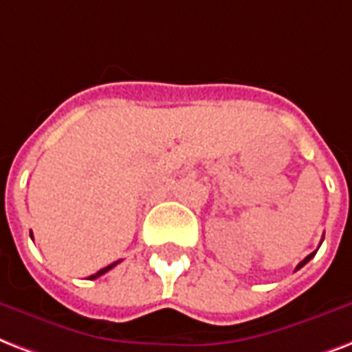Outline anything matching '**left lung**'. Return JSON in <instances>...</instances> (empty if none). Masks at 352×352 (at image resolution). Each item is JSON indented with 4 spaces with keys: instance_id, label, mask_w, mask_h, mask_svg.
I'll return each mask as SVG.
<instances>
[{
    "instance_id": "obj_1",
    "label": "left lung",
    "mask_w": 352,
    "mask_h": 352,
    "mask_svg": "<svg viewBox=\"0 0 352 352\" xmlns=\"http://www.w3.org/2000/svg\"><path fill=\"white\" fill-rule=\"evenodd\" d=\"M314 254H316V251H314V253H310V254H308V256H307V258H305V260H302V262H299V264H297V270H301V267H302V265H305V264H307V262H308V260H312V258H314Z\"/></svg>"
}]
</instances>
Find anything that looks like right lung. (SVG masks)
<instances>
[{
    "label": "right lung",
    "mask_w": 352,
    "mask_h": 352,
    "mask_svg": "<svg viewBox=\"0 0 352 352\" xmlns=\"http://www.w3.org/2000/svg\"><path fill=\"white\" fill-rule=\"evenodd\" d=\"M118 264H120V260H118V262H112L111 265H107V267H103V270H99L98 273H94V275H90V277H88V278H90V280H94V278L101 277V275H104V273L109 272V270H112V267H114V265H118Z\"/></svg>",
    "instance_id": "right-lung-1"
}]
</instances>
